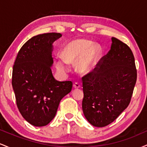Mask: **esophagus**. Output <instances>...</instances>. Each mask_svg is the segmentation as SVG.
Wrapping results in <instances>:
<instances>
[{"instance_id":"esophagus-1","label":"esophagus","mask_w":147,"mask_h":147,"mask_svg":"<svg viewBox=\"0 0 147 147\" xmlns=\"http://www.w3.org/2000/svg\"><path fill=\"white\" fill-rule=\"evenodd\" d=\"M80 86H81L80 84L78 83V82H75V83L73 84V88H75V89L79 88Z\"/></svg>"}]
</instances>
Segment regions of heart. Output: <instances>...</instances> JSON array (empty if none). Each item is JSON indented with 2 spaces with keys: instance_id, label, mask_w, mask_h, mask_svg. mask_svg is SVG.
Wrapping results in <instances>:
<instances>
[{
  "instance_id": "b5f03b06",
  "label": "heart",
  "mask_w": 147,
  "mask_h": 147,
  "mask_svg": "<svg viewBox=\"0 0 147 147\" xmlns=\"http://www.w3.org/2000/svg\"><path fill=\"white\" fill-rule=\"evenodd\" d=\"M102 55V47L90 40L78 38L67 43L61 51V58L55 61L56 68L61 73H67L68 64L76 63V70L87 75L95 69Z\"/></svg>"
}]
</instances>
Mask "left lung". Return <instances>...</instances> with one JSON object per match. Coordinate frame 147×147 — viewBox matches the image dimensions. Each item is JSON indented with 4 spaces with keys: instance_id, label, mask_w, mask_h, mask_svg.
<instances>
[{
    "instance_id": "obj_1",
    "label": "left lung",
    "mask_w": 147,
    "mask_h": 147,
    "mask_svg": "<svg viewBox=\"0 0 147 147\" xmlns=\"http://www.w3.org/2000/svg\"><path fill=\"white\" fill-rule=\"evenodd\" d=\"M108 54L97 67L82 77V110L90 124L104 127L129 106L137 79L135 59L127 45L112 37Z\"/></svg>"
}]
</instances>
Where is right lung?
Instances as JSON below:
<instances>
[{
	"label": "right lung",
	"mask_w": 147,
	"mask_h": 147,
	"mask_svg": "<svg viewBox=\"0 0 147 147\" xmlns=\"http://www.w3.org/2000/svg\"><path fill=\"white\" fill-rule=\"evenodd\" d=\"M60 33L33 36L18 52L12 71L16 105L23 118L34 126H44L55 117L61 99L72 90L70 81L54 78L52 43Z\"/></svg>",
	"instance_id": "obj_1"
}]
</instances>
